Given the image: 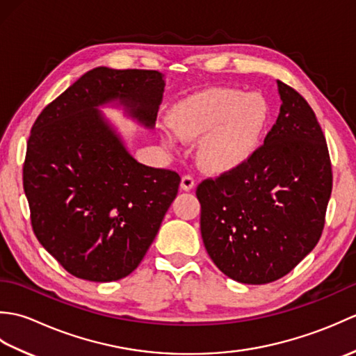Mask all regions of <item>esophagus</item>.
Masks as SVG:
<instances>
[{
    "mask_svg": "<svg viewBox=\"0 0 356 356\" xmlns=\"http://www.w3.org/2000/svg\"><path fill=\"white\" fill-rule=\"evenodd\" d=\"M195 185V180L193 176H190V174H185V176L182 177V182H180V188H182L184 191H190L193 190Z\"/></svg>",
    "mask_w": 356,
    "mask_h": 356,
    "instance_id": "esophagus-1",
    "label": "esophagus"
}]
</instances>
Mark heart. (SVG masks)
Returning a JSON list of instances; mask_svg holds the SVG:
<instances>
[{
	"label": "heart",
	"mask_w": 356,
	"mask_h": 356,
	"mask_svg": "<svg viewBox=\"0 0 356 356\" xmlns=\"http://www.w3.org/2000/svg\"><path fill=\"white\" fill-rule=\"evenodd\" d=\"M269 119L266 97L237 88L205 90L186 97L171 113V125L180 138L195 140L209 134L199 157L211 171L243 165L259 149ZM168 140L172 142L171 136Z\"/></svg>",
	"instance_id": "b5f03b06"
}]
</instances>
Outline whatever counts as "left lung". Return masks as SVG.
I'll use <instances>...</instances> for the list:
<instances>
[{
	"label": "left lung",
	"instance_id": "8db88e82",
	"mask_svg": "<svg viewBox=\"0 0 356 356\" xmlns=\"http://www.w3.org/2000/svg\"><path fill=\"white\" fill-rule=\"evenodd\" d=\"M277 84L282 107L263 145L195 190L208 255L245 284L275 282L312 251L332 193L330 156L314 110L297 90Z\"/></svg>",
	"mask_w": 356,
	"mask_h": 356
}]
</instances>
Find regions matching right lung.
<instances>
[{"mask_svg":"<svg viewBox=\"0 0 356 356\" xmlns=\"http://www.w3.org/2000/svg\"><path fill=\"white\" fill-rule=\"evenodd\" d=\"M163 87L156 70L96 67L35 120L22 165L30 222L74 277L105 283L131 274L176 199L179 174L139 163L96 110L119 101L153 127Z\"/></svg>","mask_w":356,"mask_h":356,"instance_id":"add662e5","label":"right lung"}]
</instances>
